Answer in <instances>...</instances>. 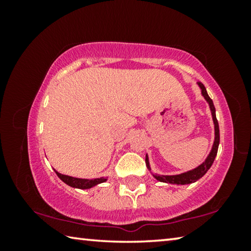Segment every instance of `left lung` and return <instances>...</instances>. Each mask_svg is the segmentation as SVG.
<instances>
[{"instance_id":"8db88e82","label":"left lung","mask_w":251,"mask_h":251,"mask_svg":"<svg viewBox=\"0 0 251 251\" xmlns=\"http://www.w3.org/2000/svg\"><path fill=\"white\" fill-rule=\"evenodd\" d=\"M199 88H201V95L209 105L210 108V113H211V117H212V122H214V128H215V138H214V143H212L211 150L209 151V154L206 157V159L202 161V163L197 166L196 168L190 169L188 172L178 174V175H158V174H154L151 173V175L154 176L157 180L161 181V182H166V184H173V185H188V184H193V182H196L198 179L205 175V174L208 172V169L211 167L212 163L216 158V155H217L218 151V146H219V125L217 122V118H216V109L214 103L209 96L207 94V91L205 86L201 83H197ZM146 166L147 168L151 171V165H150V159H148V155L146 154Z\"/></svg>"}]
</instances>
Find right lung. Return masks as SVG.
I'll use <instances>...</instances> for the list:
<instances>
[{
  "label": "right lung",
  "instance_id": "add662e5",
  "mask_svg": "<svg viewBox=\"0 0 251 251\" xmlns=\"http://www.w3.org/2000/svg\"><path fill=\"white\" fill-rule=\"evenodd\" d=\"M54 172L56 173V175L58 176L59 179L64 181L66 185L73 187V188H78V189H90L92 187L101 184V182H105L107 180V178H104V177L94 178V179H85V178H76V177L63 175V174L58 173L57 171H55V169Z\"/></svg>",
  "mask_w": 251,
  "mask_h": 251
}]
</instances>
